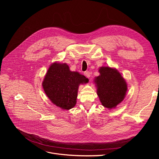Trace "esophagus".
<instances>
[{
	"mask_svg": "<svg viewBox=\"0 0 159 159\" xmlns=\"http://www.w3.org/2000/svg\"><path fill=\"white\" fill-rule=\"evenodd\" d=\"M84 75H85V76H86V77L89 78V77H90V76H91V73H90L89 71H86L84 72Z\"/></svg>",
	"mask_w": 159,
	"mask_h": 159,
	"instance_id": "1",
	"label": "esophagus"
}]
</instances>
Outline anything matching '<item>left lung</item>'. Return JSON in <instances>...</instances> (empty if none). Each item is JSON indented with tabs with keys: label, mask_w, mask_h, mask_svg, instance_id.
<instances>
[{
	"label": "left lung",
	"mask_w": 159,
	"mask_h": 159,
	"mask_svg": "<svg viewBox=\"0 0 159 159\" xmlns=\"http://www.w3.org/2000/svg\"><path fill=\"white\" fill-rule=\"evenodd\" d=\"M100 75L94 79L97 93L102 105L108 109L116 107L125 98L128 89L126 82L115 68L102 66Z\"/></svg>",
	"instance_id": "obj_1"
}]
</instances>
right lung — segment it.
<instances>
[{
    "label": "right lung",
    "instance_id": "obj_1",
    "mask_svg": "<svg viewBox=\"0 0 159 159\" xmlns=\"http://www.w3.org/2000/svg\"><path fill=\"white\" fill-rule=\"evenodd\" d=\"M88 80L77 71H70L67 64L55 62L49 66L42 85L53 104L68 110L76 104L79 85Z\"/></svg>",
    "mask_w": 159,
    "mask_h": 159
}]
</instances>
